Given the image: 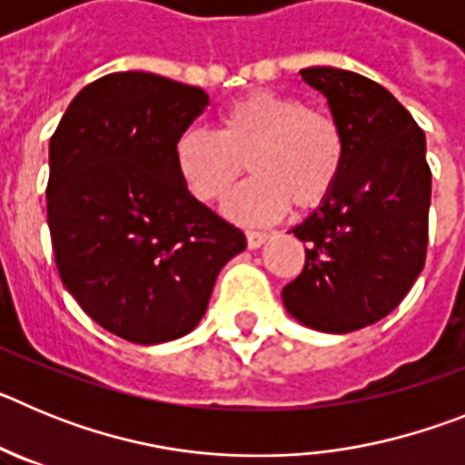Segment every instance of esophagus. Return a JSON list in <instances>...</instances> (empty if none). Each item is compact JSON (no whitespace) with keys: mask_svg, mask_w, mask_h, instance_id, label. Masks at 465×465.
I'll list each match as a JSON object with an SVG mask.
<instances>
[{"mask_svg":"<svg viewBox=\"0 0 465 465\" xmlns=\"http://www.w3.org/2000/svg\"><path fill=\"white\" fill-rule=\"evenodd\" d=\"M268 240V232H261V230H246V244L249 249H258L261 244H265Z\"/></svg>","mask_w":465,"mask_h":465,"instance_id":"esophagus-1","label":"esophagus"}]
</instances>
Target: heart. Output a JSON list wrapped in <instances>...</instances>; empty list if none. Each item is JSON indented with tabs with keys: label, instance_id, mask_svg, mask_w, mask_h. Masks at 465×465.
<instances>
[{
	"label": "heart",
	"instance_id": "obj_1",
	"mask_svg": "<svg viewBox=\"0 0 465 465\" xmlns=\"http://www.w3.org/2000/svg\"><path fill=\"white\" fill-rule=\"evenodd\" d=\"M342 125L331 111L293 94L256 90L219 116V133L188 130L174 143L176 172L200 203H219L249 170L256 174L225 203L242 223H268L295 204L319 209L338 188L344 167Z\"/></svg>",
	"mask_w": 465,
	"mask_h": 465
}]
</instances>
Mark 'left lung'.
<instances>
[{
    "instance_id": "8db88e82",
    "label": "left lung",
    "mask_w": 465,
    "mask_h": 465,
    "mask_svg": "<svg viewBox=\"0 0 465 465\" xmlns=\"http://www.w3.org/2000/svg\"><path fill=\"white\" fill-rule=\"evenodd\" d=\"M326 94L347 153L328 203L293 235L305 268L282 291L300 323L351 332L398 307L426 261L430 167L424 130L386 88L335 67L300 69Z\"/></svg>"
}]
</instances>
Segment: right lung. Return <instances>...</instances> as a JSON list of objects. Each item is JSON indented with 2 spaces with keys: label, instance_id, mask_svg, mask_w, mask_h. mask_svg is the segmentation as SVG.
<instances>
[{
  "label": "right lung",
  "instance_id": "right-lung-1",
  "mask_svg": "<svg viewBox=\"0 0 465 465\" xmlns=\"http://www.w3.org/2000/svg\"><path fill=\"white\" fill-rule=\"evenodd\" d=\"M207 104L203 88L158 74H106L74 97L51 137L57 272L81 310L127 342L193 331L221 268L246 246L176 172V139Z\"/></svg>",
  "mask_w": 465,
  "mask_h": 465
}]
</instances>
